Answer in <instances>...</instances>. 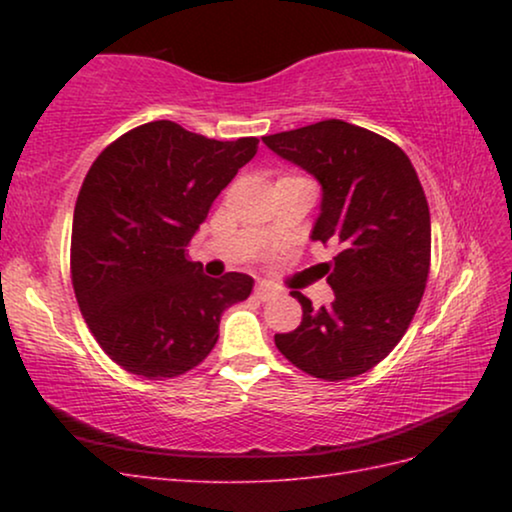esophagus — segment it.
Masks as SVG:
<instances>
[{
  "label": "esophagus",
  "mask_w": 512,
  "mask_h": 512,
  "mask_svg": "<svg viewBox=\"0 0 512 512\" xmlns=\"http://www.w3.org/2000/svg\"><path fill=\"white\" fill-rule=\"evenodd\" d=\"M254 297H256L258 301H271V299L277 297V290H275L271 284H267V282H260V284H256V288H254Z\"/></svg>",
  "instance_id": "1"
}]
</instances>
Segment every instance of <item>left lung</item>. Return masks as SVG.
<instances>
[{"instance_id": "8db88e82", "label": "left lung", "mask_w": 512, "mask_h": 512, "mask_svg": "<svg viewBox=\"0 0 512 512\" xmlns=\"http://www.w3.org/2000/svg\"><path fill=\"white\" fill-rule=\"evenodd\" d=\"M262 143L320 183L309 237L339 250L327 265L335 301L314 309L292 290L303 320L277 333L275 346L314 378L365 374L399 344L423 299L431 222L421 181L395 143L342 119L262 136Z\"/></svg>"}]
</instances>
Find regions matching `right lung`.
Here are the masks:
<instances>
[{
  "label": "right lung",
  "mask_w": 512,
  "mask_h": 512,
  "mask_svg": "<svg viewBox=\"0 0 512 512\" xmlns=\"http://www.w3.org/2000/svg\"><path fill=\"white\" fill-rule=\"evenodd\" d=\"M256 151L254 136L213 141L162 119L91 164L74 207L72 286L96 342L130 374L162 380L196 367L224 309L250 297V275L209 277L185 247Z\"/></svg>",
  "instance_id": "add662e5"
}]
</instances>
